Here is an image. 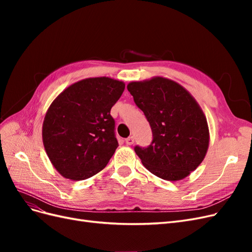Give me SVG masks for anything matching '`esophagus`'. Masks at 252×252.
I'll list each match as a JSON object with an SVG mask.
<instances>
[{
	"label": "esophagus",
	"mask_w": 252,
	"mask_h": 252,
	"mask_svg": "<svg viewBox=\"0 0 252 252\" xmlns=\"http://www.w3.org/2000/svg\"><path fill=\"white\" fill-rule=\"evenodd\" d=\"M125 142H126L127 145H132L134 143V138H133V136H129V138H127L125 140Z\"/></svg>",
	"instance_id": "obj_1"
}]
</instances>
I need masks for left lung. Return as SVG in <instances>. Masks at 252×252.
Listing matches in <instances>:
<instances>
[{
  "label": "left lung",
  "instance_id": "8db88e82",
  "mask_svg": "<svg viewBox=\"0 0 252 252\" xmlns=\"http://www.w3.org/2000/svg\"><path fill=\"white\" fill-rule=\"evenodd\" d=\"M127 89L154 134L147 148H134L145 168L166 181L188 177L209 147L207 119L199 103L179 83L163 77L130 82Z\"/></svg>",
  "mask_w": 252,
  "mask_h": 252
}]
</instances>
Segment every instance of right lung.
Returning <instances> with one entry per match:
<instances>
[{"instance_id":"add662e5","label":"right lung","mask_w":252,"mask_h":252,"mask_svg":"<svg viewBox=\"0 0 252 252\" xmlns=\"http://www.w3.org/2000/svg\"><path fill=\"white\" fill-rule=\"evenodd\" d=\"M125 83L87 78L65 88L45 114L42 139L52 166L62 177L82 181L105 168L119 146L110 109Z\"/></svg>"}]
</instances>
